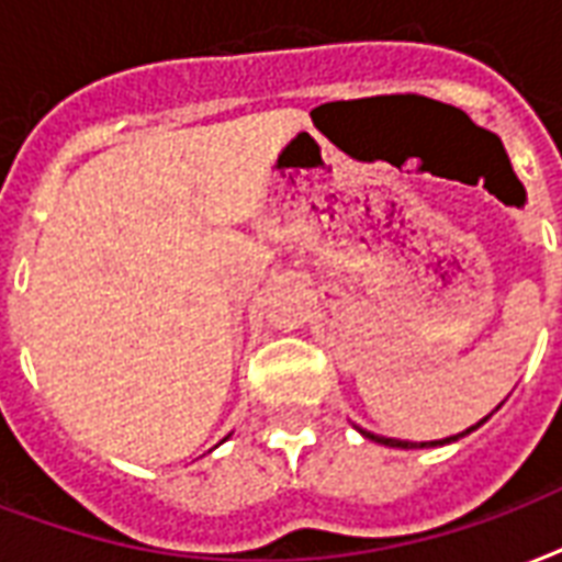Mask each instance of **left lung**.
Segmentation results:
<instances>
[{
    "label": "left lung",
    "instance_id": "left-lung-1",
    "mask_svg": "<svg viewBox=\"0 0 562 562\" xmlns=\"http://www.w3.org/2000/svg\"><path fill=\"white\" fill-rule=\"evenodd\" d=\"M495 409H498V406H495ZM495 409H492V413H495ZM492 413H490V415H492ZM490 415H486V418H490ZM486 418H481V422H477V424H471L469 430H462V434L448 436V439H434V442H404V439H389V436H376V434H371V430H362V427H357V430H359V434H362V436H366V439H371V442L389 445V448H406V451H409V448H436V445L457 442V439H462V436H469L471 430H477V427H481V424L486 422Z\"/></svg>",
    "mask_w": 562,
    "mask_h": 562
}]
</instances>
